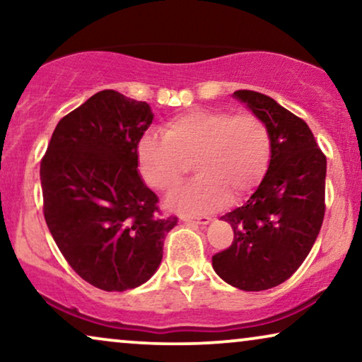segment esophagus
Segmentation results:
<instances>
[{
  "instance_id": "obj_1",
  "label": "esophagus",
  "mask_w": 362,
  "mask_h": 362,
  "mask_svg": "<svg viewBox=\"0 0 362 362\" xmlns=\"http://www.w3.org/2000/svg\"><path fill=\"white\" fill-rule=\"evenodd\" d=\"M181 221L186 224H197V226H206L211 221V217L207 216H181Z\"/></svg>"
}]
</instances>
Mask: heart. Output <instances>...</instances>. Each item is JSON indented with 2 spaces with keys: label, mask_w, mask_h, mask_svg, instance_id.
<instances>
[{
  "label": "heart",
  "mask_w": 362,
  "mask_h": 362,
  "mask_svg": "<svg viewBox=\"0 0 362 362\" xmlns=\"http://www.w3.org/2000/svg\"><path fill=\"white\" fill-rule=\"evenodd\" d=\"M163 135L146 133L136 148L138 170L148 185L170 192L187 171L196 180L170 197L182 211H211L245 199L264 180L272 161V135L255 113H232L222 108H192L173 117Z\"/></svg>",
  "instance_id": "1"
}]
</instances>
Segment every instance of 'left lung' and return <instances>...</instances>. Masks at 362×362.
<instances>
[{
    "label": "left lung",
    "mask_w": 362,
    "mask_h": 362,
    "mask_svg": "<svg viewBox=\"0 0 362 362\" xmlns=\"http://www.w3.org/2000/svg\"><path fill=\"white\" fill-rule=\"evenodd\" d=\"M269 127L272 161L244 206L222 216L234 240L212 257L216 274L235 288L262 291L284 284L303 264L325 217L326 156L305 120L254 90H235Z\"/></svg>",
    "instance_id": "8db88e82"
}]
</instances>
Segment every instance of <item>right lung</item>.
<instances>
[{"instance_id":"1","label":"right lung","mask_w":362,"mask_h":362,"mask_svg":"<svg viewBox=\"0 0 362 362\" xmlns=\"http://www.w3.org/2000/svg\"><path fill=\"white\" fill-rule=\"evenodd\" d=\"M151 120L146 102L97 92L61 118L41 160L49 230L72 270L105 291L145 284L177 224L138 176L136 148Z\"/></svg>"}]
</instances>
